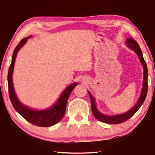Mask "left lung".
I'll list each match as a JSON object with an SVG mask.
<instances>
[{"mask_svg":"<svg viewBox=\"0 0 155 155\" xmlns=\"http://www.w3.org/2000/svg\"><path fill=\"white\" fill-rule=\"evenodd\" d=\"M126 44H128V46L130 48L131 50L134 51L136 53L138 58L140 61L143 66L144 70V76H143V88H142V92L140 97L139 100L137 101L136 104L130 110H129L125 114H118V115H114V116H107L104 115V114H101V112L98 111V109H97L96 104H95V101L94 97H92V95L91 94V93L88 91V94L90 95V99H91V104H92V111L93 115L94 116V117L97 118V120H100V121L103 123H106V124H119L120 123H123L126 120H128L129 118H130L137 111V110L140 109V107H141V105L143 104V103L145 101L146 96H147V77H148V71H147V64H146L145 61L144 60L143 54H142L141 49L140 48L138 44L137 43L136 41H135L134 39L132 38H128L126 39Z\"/></svg>","mask_w":155,"mask_h":155,"instance_id":"left-lung-1","label":"left lung"}]
</instances>
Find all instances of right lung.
<instances>
[{
	"mask_svg": "<svg viewBox=\"0 0 155 155\" xmlns=\"http://www.w3.org/2000/svg\"><path fill=\"white\" fill-rule=\"evenodd\" d=\"M29 38H30V37H25L21 40L13 51L12 62L10 65L8 74L9 97L14 109L27 121L37 126L48 127L57 124L63 117L65 113V110H66L68 99L72 90H73L75 87L78 85V84L76 82H74L68 87L61 94L57 102L53 107L48 108V109L44 110H34L27 107V106L22 104L19 101L16 96L13 84H12V73H13L14 65L18 52L20 49V48L23 45H25V44L27 41V39H29Z\"/></svg>",
	"mask_w": 155,
	"mask_h": 155,
	"instance_id": "add662e5",
	"label": "right lung"
}]
</instances>
